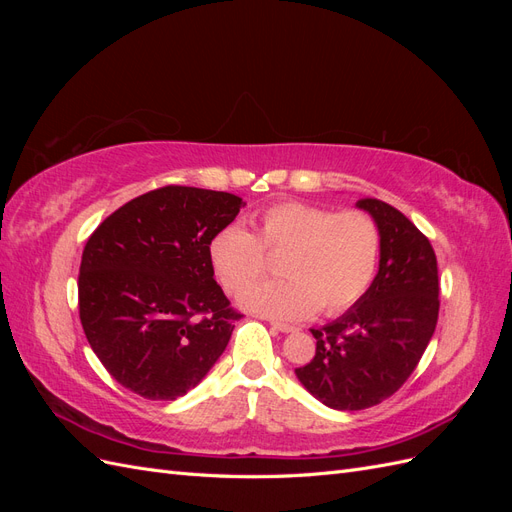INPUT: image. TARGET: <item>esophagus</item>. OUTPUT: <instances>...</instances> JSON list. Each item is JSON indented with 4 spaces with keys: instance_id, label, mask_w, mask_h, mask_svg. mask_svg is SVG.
Here are the masks:
<instances>
[{
    "instance_id": "obj_1",
    "label": "esophagus",
    "mask_w": 512,
    "mask_h": 512,
    "mask_svg": "<svg viewBox=\"0 0 512 512\" xmlns=\"http://www.w3.org/2000/svg\"><path fill=\"white\" fill-rule=\"evenodd\" d=\"M271 327H273L275 331H282V333H292V331H297V327H292V324L277 322V320H271Z\"/></svg>"
}]
</instances>
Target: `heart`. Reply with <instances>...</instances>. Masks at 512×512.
I'll return each mask as SVG.
<instances>
[{"label": "heart", "instance_id": "obj_1", "mask_svg": "<svg viewBox=\"0 0 512 512\" xmlns=\"http://www.w3.org/2000/svg\"><path fill=\"white\" fill-rule=\"evenodd\" d=\"M380 250V228L369 213L290 200L258 215L256 235L241 224L220 228L209 260L220 284L241 292L268 268V253L282 255L287 277L245 290L239 303L262 316L299 320L318 307L335 316L361 301L376 277Z\"/></svg>", "mask_w": 512, "mask_h": 512}]
</instances>
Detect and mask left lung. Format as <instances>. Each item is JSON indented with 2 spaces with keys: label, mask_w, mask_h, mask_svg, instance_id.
I'll return each instance as SVG.
<instances>
[{
  "label": "left lung",
  "mask_w": 512,
  "mask_h": 512,
  "mask_svg": "<svg viewBox=\"0 0 512 512\" xmlns=\"http://www.w3.org/2000/svg\"><path fill=\"white\" fill-rule=\"evenodd\" d=\"M356 207L380 228L378 273L346 314L312 329L314 359L294 369L305 389L333 410H365L391 397L421 361L440 309L429 239L378 198H361Z\"/></svg>",
  "instance_id": "8db88e82"
}]
</instances>
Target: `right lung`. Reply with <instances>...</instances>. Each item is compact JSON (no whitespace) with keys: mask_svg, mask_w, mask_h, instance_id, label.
I'll return each mask as SVG.
<instances>
[{"mask_svg":"<svg viewBox=\"0 0 512 512\" xmlns=\"http://www.w3.org/2000/svg\"><path fill=\"white\" fill-rule=\"evenodd\" d=\"M243 200L185 185L119 207L89 237L79 312L91 350L121 386L173 401L203 380L241 318L213 280L209 243Z\"/></svg>","mask_w":512,"mask_h":512,"instance_id":"1","label":"right lung"}]
</instances>
